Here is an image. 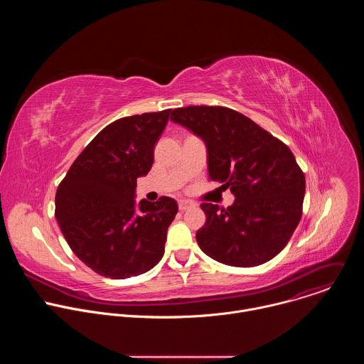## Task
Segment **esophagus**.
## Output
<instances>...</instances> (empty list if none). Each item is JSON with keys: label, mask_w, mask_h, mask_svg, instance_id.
<instances>
[{"label": "esophagus", "mask_w": 364, "mask_h": 364, "mask_svg": "<svg viewBox=\"0 0 364 364\" xmlns=\"http://www.w3.org/2000/svg\"><path fill=\"white\" fill-rule=\"evenodd\" d=\"M191 205H193V203H191V201H188V200H180V201H178V209H180L181 212L188 210Z\"/></svg>", "instance_id": "1"}]
</instances>
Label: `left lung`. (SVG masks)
Masks as SVG:
<instances>
[{
	"label": "left lung",
	"instance_id": "left-lung-1",
	"mask_svg": "<svg viewBox=\"0 0 364 364\" xmlns=\"http://www.w3.org/2000/svg\"><path fill=\"white\" fill-rule=\"evenodd\" d=\"M171 121L200 136L209 178L230 188L228 209L203 203L200 249L230 267H257L277 256L296 229L305 177L291 149L247 117L223 107L177 108Z\"/></svg>",
	"mask_w": 364,
	"mask_h": 364
}]
</instances>
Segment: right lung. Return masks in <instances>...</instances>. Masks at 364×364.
Segmentation results:
<instances>
[{"mask_svg":"<svg viewBox=\"0 0 364 364\" xmlns=\"http://www.w3.org/2000/svg\"><path fill=\"white\" fill-rule=\"evenodd\" d=\"M171 109L121 118L80 152L56 193V220L73 253L96 274L125 279L164 255L178 205L171 197L135 203L136 178L154 163V145Z\"/></svg>","mask_w":364,"mask_h":364,"instance_id":"add662e5","label":"right lung"}]
</instances>
